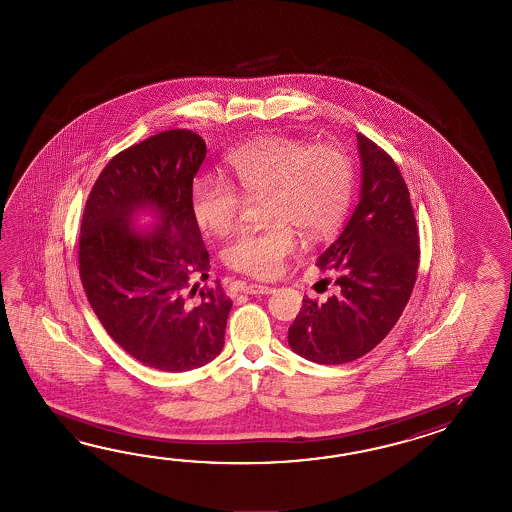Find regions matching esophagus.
Returning <instances> with one entry per match:
<instances>
[{
    "label": "esophagus",
    "instance_id": "34e87169",
    "mask_svg": "<svg viewBox=\"0 0 512 512\" xmlns=\"http://www.w3.org/2000/svg\"><path fill=\"white\" fill-rule=\"evenodd\" d=\"M241 293L245 294H271L274 293V287L267 283H241Z\"/></svg>",
    "mask_w": 512,
    "mask_h": 512
}]
</instances>
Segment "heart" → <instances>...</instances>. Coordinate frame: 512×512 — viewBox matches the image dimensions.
Instances as JSON below:
<instances>
[{
    "mask_svg": "<svg viewBox=\"0 0 512 512\" xmlns=\"http://www.w3.org/2000/svg\"><path fill=\"white\" fill-rule=\"evenodd\" d=\"M229 181L216 174L197 175L190 205L197 225L210 234H227L240 214L243 197H263L269 229L245 230L225 247L232 269L258 278L280 274L294 254L293 229L309 240H326L340 227L353 194V164L333 144L311 146L283 135L243 144L225 159Z\"/></svg>",
    "mask_w": 512,
    "mask_h": 512,
    "instance_id": "1",
    "label": "heart"
}]
</instances>
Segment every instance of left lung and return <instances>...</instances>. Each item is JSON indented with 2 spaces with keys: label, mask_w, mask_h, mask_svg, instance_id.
<instances>
[{
  "label": "left lung",
  "mask_w": 512,
  "mask_h": 512,
  "mask_svg": "<svg viewBox=\"0 0 512 512\" xmlns=\"http://www.w3.org/2000/svg\"><path fill=\"white\" fill-rule=\"evenodd\" d=\"M359 205L348 225L316 260L340 272L338 294L304 298L289 346L316 364H344L375 348L397 324L414 289L419 236L408 186L392 157L357 133Z\"/></svg>",
  "instance_id": "8db88e82"
}]
</instances>
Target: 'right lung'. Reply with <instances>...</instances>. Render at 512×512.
<instances>
[{"mask_svg": "<svg viewBox=\"0 0 512 512\" xmlns=\"http://www.w3.org/2000/svg\"><path fill=\"white\" fill-rule=\"evenodd\" d=\"M207 144L188 130L157 133L115 155L87 197L78 265L87 300L120 348L155 370H196L225 344L232 302L208 278L210 256L190 192ZM151 218L146 231L136 225Z\"/></svg>", "mask_w": 512, "mask_h": 512, "instance_id": "add662e5", "label": "right lung"}]
</instances>
